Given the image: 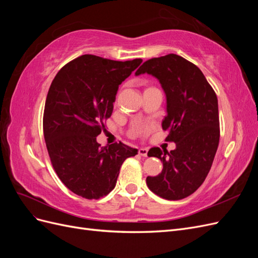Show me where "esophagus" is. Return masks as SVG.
Instances as JSON below:
<instances>
[{"label": "esophagus", "mask_w": 258, "mask_h": 258, "mask_svg": "<svg viewBox=\"0 0 258 258\" xmlns=\"http://www.w3.org/2000/svg\"><path fill=\"white\" fill-rule=\"evenodd\" d=\"M147 153H148V150H147V148H145V147H141L139 150V154L141 155V156H143V157H146Z\"/></svg>", "instance_id": "34e87169"}]
</instances>
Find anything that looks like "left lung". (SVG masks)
I'll use <instances>...</instances> for the list:
<instances>
[{
	"mask_svg": "<svg viewBox=\"0 0 258 258\" xmlns=\"http://www.w3.org/2000/svg\"><path fill=\"white\" fill-rule=\"evenodd\" d=\"M147 73L157 79L166 93L167 116L162 129L175 150L159 147L148 151L162 162L157 176H147L154 194L179 200L196 191L209 173L220 142L217 97L200 69L174 53L145 61L136 75Z\"/></svg>",
	"mask_w": 258,
	"mask_h": 258,
	"instance_id": "obj_1",
	"label": "left lung"
}]
</instances>
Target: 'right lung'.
<instances>
[{"label": "right lung", "instance_id": "add662e5", "mask_svg": "<svg viewBox=\"0 0 258 258\" xmlns=\"http://www.w3.org/2000/svg\"><path fill=\"white\" fill-rule=\"evenodd\" d=\"M141 62L83 54L62 68L50 85L43 117L46 147L61 182L83 198L106 196L122 162L138 154L120 142L101 147L97 137L113 113L119 85Z\"/></svg>", "mask_w": 258, "mask_h": 258}]
</instances>
